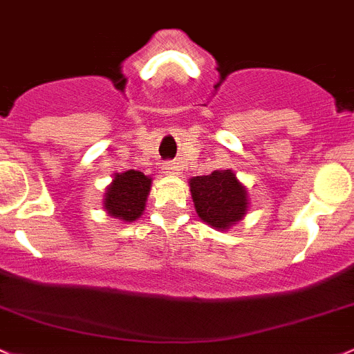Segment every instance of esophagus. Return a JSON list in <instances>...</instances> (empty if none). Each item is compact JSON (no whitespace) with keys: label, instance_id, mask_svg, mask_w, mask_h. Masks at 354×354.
I'll return each mask as SVG.
<instances>
[{"label":"esophagus","instance_id":"1","mask_svg":"<svg viewBox=\"0 0 354 354\" xmlns=\"http://www.w3.org/2000/svg\"><path fill=\"white\" fill-rule=\"evenodd\" d=\"M163 170H165V174H169V176H177L178 174V167L172 162L165 163V165H163Z\"/></svg>","mask_w":354,"mask_h":354}]
</instances>
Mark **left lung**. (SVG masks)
<instances>
[{
    "instance_id": "left-lung-1",
    "label": "left lung",
    "mask_w": 354,
    "mask_h": 354,
    "mask_svg": "<svg viewBox=\"0 0 354 354\" xmlns=\"http://www.w3.org/2000/svg\"><path fill=\"white\" fill-rule=\"evenodd\" d=\"M189 185L199 218L213 228L225 230L245 214V187L232 170H214L209 176L194 177Z\"/></svg>"
}]
</instances>
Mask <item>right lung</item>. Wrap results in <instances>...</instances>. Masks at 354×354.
<instances>
[{"instance_id": "add662e5", "label": "right lung", "mask_w": 354, "mask_h": 354, "mask_svg": "<svg viewBox=\"0 0 354 354\" xmlns=\"http://www.w3.org/2000/svg\"><path fill=\"white\" fill-rule=\"evenodd\" d=\"M151 178L138 170L118 174L105 192V209L111 216L134 221L141 216L150 192Z\"/></svg>"}]
</instances>
